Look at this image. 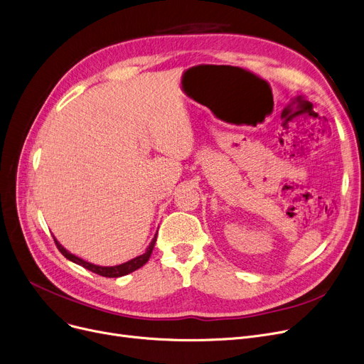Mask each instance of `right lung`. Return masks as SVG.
<instances>
[{
  "mask_svg": "<svg viewBox=\"0 0 364 364\" xmlns=\"http://www.w3.org/2000/svg\"><path fill=\"white\" fill-rule=\"evenodd\" d=\"M156 238H157V233L154 235V238L151 240V242H150V245L147 247L144 255H141V256H138V257H135V259H132V260H129V262L117 264V266H98V264L89 263V262H86V260H83V259H80V257H77V256L71 255V252H70L68 250H65L64 247H62V245L58 242L56 238H55V242H56V247H58V250L62 252V255H64V256H65L68 260H71L73 263L80 264V266L86 267L87 271H92V272L98 274V275H101V277L119 278V277L128 275V274H131V272L139 269L141 266H144V264L149 262V259H150V256H151V251H153L154 244H156Z\"/></svg>",
  "mask_w": 364,
  "mask_h": 364,
  "instance_id": "add662e5",
  "label": "right lung"
}]
</instances>
